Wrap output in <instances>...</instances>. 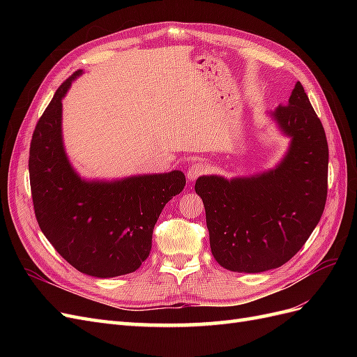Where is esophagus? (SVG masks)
Here are the masks:
<instances>
[{"label": "esophagus", "mask_w": 357, "mask_h": 357, "mask_svg": "<svg viewBox=\"0 0 357 357\" xmlns=\"http://www.w3.org/2000/svg\"><path fill=\"white\" fill-rule=\"evenodd\" d=\"M205 165L201 164V162H193V164L188 168V172H186V177L189 181H195L199 176H202L205 172Z\"/></svg>", "instance_id": "esophagus-1"}]
</instances>
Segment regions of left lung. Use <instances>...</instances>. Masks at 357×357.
I'll return each mask as SVG.
<instances>
[{"mask_svg": "<svg viewBox=\"0 0 357 357\" xmlns=\"http://www.w3.org/2000/svg\"><path fill=\"white\" fill-rule=\"evenodd\" d=\"M290 138L284 158L250 177L201 176L211 253L235 273L284 265L310 238L328 195L329 149L320 119L298 82L287 105L269 113Z\"/></svg>", "mask_w": 357, "mask_h": 357, "instance_id": "obj_1", "label": "left lung"}]
</instances>
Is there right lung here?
<instances>
[{
	"mask_svg": "<svg viewBox=\"0 0 357 357\" xmlns=\"http://www.w3.org/2000/svg\"><path fill=\"white\" fill-rule=\"evenodd\" d=\"M80 74L59 86L37 122L28 162L31 193L40 229L55 250L77 271L110 278L146 261L159 214L186 177L174 169L110 181L82 178L62 142V98Z\"/></svg>",
	"mask_w": 357,
	"mask_h": 357,
	"instance_id": "right-lung-1",
	"label": "right lung"
}]
</instances>
